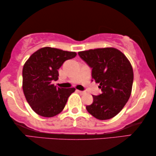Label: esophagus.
Listing matches in <instances>:
<instances>
[{
    "mask_svg": "<svg viewBox=\"0 0 156 156\" xmlns=\"http://www.w3.org/2000/svg\"><path fill=\"white\" fill-rule=\"evenodd\" d=\"M76 91H77L78 93H80V94H84L85 93L84 91H80V90H78V89H76Z\"/></svg>",
    "mask_w": 156,
    "mask_h": 156,
    "instance_id": "esophagus-1",
    "label": "esophagus"
}]
</instances>
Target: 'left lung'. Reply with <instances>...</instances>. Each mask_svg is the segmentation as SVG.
<instances>
[{"label": "left lung", "instance_id": "1", "mask_svg": "<svg viewBox=\"0 0 156 156\" xmlns=\"http://www.w3.org/2000/svg\"><path fill=\"white\" fill-rule=\"evenodd\" d=\"M80 57L92 68V80L99 83L100 95L86 106L89 114L99 120L116 116L129 101L133 82L131 64L126 55L114 48L81 51Z\"/></svg>", "mask_w": 156, "mask_h": 156}]
</instances>
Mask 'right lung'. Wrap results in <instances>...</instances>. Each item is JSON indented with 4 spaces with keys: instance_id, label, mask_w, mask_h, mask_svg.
<instances>
[{
    "instance_id": "add662e5",
    "label": "right lung",
    "mask_w": 156,
    "mask_h": 156,
    "mask_svg": "<svg viewBox=\"0 0 156 156\" xmlns=\"http://www.w3.org/2000/svg\"><path fill=\"white\" fill-rule=\"evenodd\" d=\"M75 52L44 47L25 62L23 69V90L34 112L43 117H53L65 108L75 88H61L52 84L58 80V69L64 62L75 57Z\"/></svg>"
}]
</instances>
